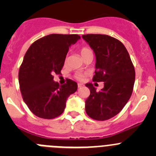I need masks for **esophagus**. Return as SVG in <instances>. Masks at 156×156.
Returning a JSON list of instances; mask_svg holds the SVG:
<instances>
[{
    "label": "esophagus",
    "instance_id": "esophagus-1",
    "mask_svg": "<svg viewBox=\"0 0 156 156\" xmlns=\"http://www.w3.org/2000/svg\"><path fill=\"white\" fill-rule=\"evenodd\" d=\"M78 87L81 88V87H82L83 86H84V84H81V83H79V84H78Z\"/></svg>",
    "mask_w": 156,
    "mask_h": 156
}]
</instances>
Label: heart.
<instances>
[{
	"label": "heart",
	"instance_id": "b5f03b06",
	"mask_svg": "<svg viewBox=\"0 0 156 156\" xmlns=\"http://www.w3.org/2000/svg\"><path fill=\"white\" fill-rule=\"evenodd\" d=\"M91 51V50L90 48H82L81 49V50H80V53H81V56H84V55L86 54V53H87L88 52ZM64 62H65V64L67 62V58H66L65 59V61H64ZM86 74L85 73H83V72H76V73L74 75V78H75L76 80H78V81H82V80H84V77H85Z\"/></svg>",
	"mask_w": 156,
	"mask_h": 156
}]
</instances>
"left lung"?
Wrapping results in <instances>:
<instances>
[{
	"mask_svg": "<svg viewBox=\"0 0 156 156\" xmlns=\"http://www.w3.org/2000/svg\"><path fill=\"white\" fill-rule=\"evenodd\" d=\"M82 37L96 55L93 81L104 82L99 92L93 84H86L90 94L85 101V111L94 120H108L119 114L130 99L135 81L134 67L127 49L118 39L100 34H84Z\"/></svg>",
	"mask_w": 156,
	"mask_h": 156,
	"instance_id": "left-lung-1",
	"label": "left lung"
}]
</instances>
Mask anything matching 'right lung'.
Segmentation results:
<instances>
[{"mask_svg":"<svg viewBox=\"0 0 156 156\" xmlns=\"http://www.w3.org/2000/svg\"><path fill=\"white\" fill-rule=\"evenodd\" d=\"M80 38L78 34H49L34 41L25 54L19 71L20 91L37 117L52 119L60 115L67 98L78 89L71 79L59 85L53 81V75L61 73L69 48Z\"/></svg>","mask_w":156,"mask_h":156,"instance_id":"add662e5","label":"right lung"}]
</instances>
